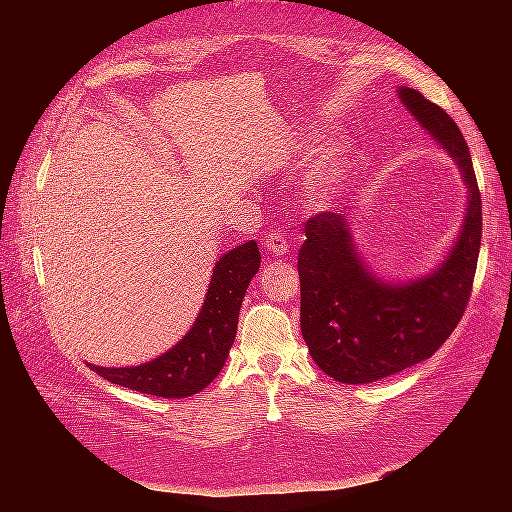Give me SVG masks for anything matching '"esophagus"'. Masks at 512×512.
<instances>
[{
	"instance_id": "34e87169",
	"label": "esophagus",
	"mask_w": 512,
	"mask_h": 512,
	"mask_svg": "<svg viewBox=\"0 0 512 512\" xmlns=\"http://www.w3.org/2000/svg\"><path fill=\"white\" fill-rule=\"evenodd\" d=\"M267 252L273 256H284L288 252V237L282 230H271L265 239Z\"/></svg>"
}]
</instances>
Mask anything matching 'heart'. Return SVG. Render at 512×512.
I'll use <instances>...</instances> for the list:
<instances>
[{
  "label": "heart",
  "mask_w": 512,
  "mask_h": 512,
  "mask_svg": "<svg viewBox=\"0 0 512 512\" xmlns=\"http://www.w3.org/2000/svg\"><path fill=\"white\" fill-rule=\"evenodd\" d=\"M333 177H335V170H333L331 166H324V170L320 173V177H318V181L314 183L312 190H314L316 194L324 192V190H327V185L333 181Z\"/></svg>",
  "instance_id": "b5f03b06"
}]
</instances>
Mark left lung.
Returning <instances> with one entry per match:
<instances>
[{
  "label": "left lung",
  "instance_id": "left-lung-1",
  "mask_svg": "<svg viewBox=\"0 0 512 512\" xmlns=\"http://www.w3.org/2000/svg\"><path fill=\"white\" fill-rule=\"evenodd\" d=\"M397 96L457 164L468 207L440 265L401 284L371 273L344 213L324 211L307 220L299 250L301 333L316 365L344 384L399 374L446 342L470 301L483 235L478 183L457 123L416 89L399 87Z\"/></svg>",
  "mask_w": 512,
  "mask_h": 512
}]
</instances>
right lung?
Wrapping results in <instances>:
<instances>
[{
  "label": "right lung",
  "mask_w": 512,
  "mask_h": 512,
  "mask_svg": "<svg viewBox=\"0 0 512 512\" xmlns=\"http://www.w3.org/2000/svg\"><path fill=\"white\" fill-rule=\"evenodd\" d=\"M258 267L260 252L254 239L232 247L215 262L205 303L179 344L136 367H89L104 380L145 395L181 399L203 391L228 359L245 290Z\"/></svg>",
  "instance_id": "add662e5"
}]
</instances>
